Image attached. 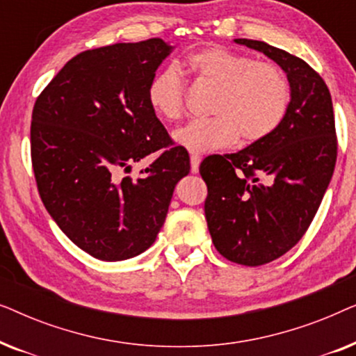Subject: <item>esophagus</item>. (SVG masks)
Returning a JSON list of instances; mask_svg holds the SVG:
<instances>
[{"label":"esophagus","mask_w":356,"mask_h":356,"mask_svg":"<svg viewBox=\"0 0 356 356\" xmlns=\"http://www.w3.org/2000/svg\"><path fill=\"white\" fill-rule=\"evenodd\" d=\"M199 163H201V155L193 154L191 155V172L196 173L199 170Z\"/></svg>","instance_id":"34e87169"}]
</instances>
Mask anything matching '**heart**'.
Returning a JSON list of instances; mask_svg holds the SVG:
<instances>
[{
	"label": "heart",
	"instance_id": "1",
	"mask_svg": "<svg viewBox=\"0 0 356 356\" xmlns=\"http://www.w3.org/2000/svg\"><path fill=\"white\" fill-rule=\"evenodd\" d=\"M188 65L201 82L218 87L209 120H196L177 133L189 152H209L243 143H259L284 123L291 104L289 77L274 63L246 53L209 47L193 53ZM147 102L165 121H178L186 108V82L177 65L160 70L147 86Z\"/></svg>",
	"mask_w": 356,
	"mask_h": 356
}]
</instances>
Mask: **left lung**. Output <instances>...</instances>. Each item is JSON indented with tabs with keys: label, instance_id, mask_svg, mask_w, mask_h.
Listing matches in <instances>:
<instances>
[{
	"label": "left lung",
	"instance_id": "left-lung-1",
	"mask_svg": "<svg viewBox=\"0 0 356 356\" xmlns=\"http://www.w3.org/2000/svg\"><path fill=\"white\" fill-rule=\"evenodd\" d=\"M235 42L274 60L291 86L275 133L199 167L213 246L228 261L256 267L284 256L308 230L332 178L337 134L330 92L308 63L266 42Z\"/></svg>",
	"mask_w": 356,
	"mask_h": 356
}]
</instances>
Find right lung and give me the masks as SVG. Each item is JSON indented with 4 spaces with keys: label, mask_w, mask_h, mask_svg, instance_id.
I'll return each mask as SVG.
<instances>
[{
    "label": "right lung",
    "mask_w": 356,
    "mask_h": 356,
    "mask_svg": "<svg viewBox=\"0 0 356 356\" xmlns=\"http://www.w3.org/2000/svg\"><path fill=\"white\" fill-rule=\"evenodd\" d=\"M172 47L162 38L76 55L37 97L32 168L42 202L70 240L102 261L140 254L157 238L173 189L189 173L147 102V86ZM150 153L141 177L116 180Z\"/></svg>",
    "instance_id": "obj_1"
}]
</instances>
